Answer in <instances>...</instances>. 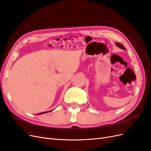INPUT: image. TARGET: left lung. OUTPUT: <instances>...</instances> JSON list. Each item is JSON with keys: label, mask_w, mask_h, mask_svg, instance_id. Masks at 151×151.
<instances>
[{"label": "left lung", "mask_w": 151, "mask_h": 151, "mask_svg": "<svg viewBox=\"0 0 151 151\" xmlns=\"http://www.w3.org/2000/svg\"><path fill=\"white\" fill-rule=\"evenodd\" d=\"M116 45L117 47H118L119 48H122V49H123V50H126V48H125V47L123 46V45H122L121 43H118V42H116Z\"/></svg>", "instance_id": "left-lung-1"}]
</instances>
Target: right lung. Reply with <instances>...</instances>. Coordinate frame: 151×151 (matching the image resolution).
Returning <instances> with one entry per match:
<instances>
[{"label": "right lung", "instance_id": "add662e5", "mask_svg": "<svg viewBox=\"0 0 151 151\" xmlns=\"http://www.w3.org/2000/svg\"><path fill=\"white\" fill-rule=\"evenodd\" d=\"M53 111V110H51V111ZM50 111H45V112H42V113H38V114H44V113H48V112H50Z\"/></svg>", "mask_w": 151, "mask_h": 151}]
</instances>
